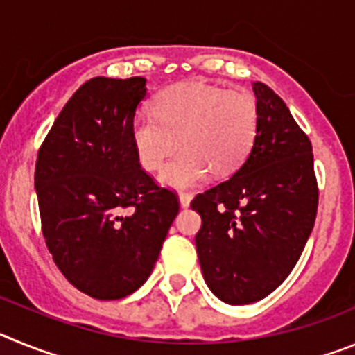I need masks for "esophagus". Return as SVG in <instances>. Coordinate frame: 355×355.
<instances>
[{"instance_id": "1", "label": "esophagus", "mask_w": 355, "mask_h": 355, "mask_svg": "<svg viewBox=\"0 0 355 355\" xmlns=\"http://www.w3.org/2000/svg\"><path fill=\"white\" fill-rule=\"evenodd\" d=\"M192 202V196L190 193H180V205L181 208H188Z\"/></svg>"}]
</instances>
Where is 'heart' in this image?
<instances>
[{"instance_id":"obj_1","label":"heart","mask_w":355,"mask_h":355,"mask_svg":"<svg viewBox=\"0 0 355 355\" xmlns=\"http://www.w3.org/2000/svg\"><path fill=\"white\" fill-rule=\"evenodd\" d=\"M258 130L259 110L252 94L190 80L156 94L153 114H140L131 122V144L149 172L159 171L178 146L183 147L165 165L159 181L190 188L205 181L209 171L216 175L236 171Z\"/></svg>"}]
</instances>
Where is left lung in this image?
Wrapping results in <instances>:
<instances>
[{
	"instance_id": "1",
	"label": "left lung",
	"mask_w": 355,
	"mask_h": 355,
	"mask_svg": "<svg viewBox=\"0 0 355 355\" xmlns=\"http://www.w3.org/2000/svg\"><path fill=\"white\" fill-rule=\"evenodd\" d=\"M259 130L229 180L192 200L202 218L196 247L200 270L222 302L265 299L290 275L318 208L313 147L284 101L252 83Z\"/></svg>"
}]
</instances>
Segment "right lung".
Masks as SVG:
<instances>
[{"instance_id": "obj_1", "label": "right lung", "mask_w": 355, "mask_h": 355, "mask_svg": "<svg viewBox=\"0 0 355 355\" xmlns=\"http://www.w3.org/2000/svg\"><path fill=\"white\" fill-rule=\"evenodd\" d=\"M146 96V78H92L69 99L37 156L46 245L69 283L99 300L146 283L180 211L175 193L142 171L131 144Z\"/></svg>"}]
</instances>
